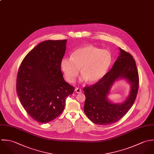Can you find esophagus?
I'll return each instance as SVG.
<instances>
[{
	"label": "esophagus",
	"mask_w": 154,
	"mask_h": 154,
	"mask_svg": "<svg viewBox=\"0 0 154 154\" xmlns=\"http://www.w3.org/2000/svg\"><path fill=\"white\" fill-rule=\"evenodd\" d=\"M75 92L77 93H80L82 92V90L79 89V88H75Z\"/></svg>",
	"instance_id": "1"
}]
</instances>
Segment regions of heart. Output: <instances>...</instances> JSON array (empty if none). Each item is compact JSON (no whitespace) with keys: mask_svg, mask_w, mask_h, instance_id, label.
Here are the masks:
<instances>
[{"mask_svg":"<svg viewBox=\"0 0 154 154\" xmlns=\"http://www.w3.org/2000/svg\"><path fill=\"white\" fill-rule=\"evenodd\" d=\"M112 60V55L108 51L88 45L76 49L72 57L62 58L61 68L69 83L75 81L81 68L83 75L81 80L94 83L105 75Z\"/></svg>","mask_w":154,"mask_h":154,"instance_id":"heart-1","label":"heart"}]
</instances>
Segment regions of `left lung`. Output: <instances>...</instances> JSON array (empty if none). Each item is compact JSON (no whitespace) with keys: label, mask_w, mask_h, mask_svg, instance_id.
I'll list each match as a JSON object with an SVG mask.
<instances>
[{"label":"left lung","mask_w":154,"mask_h":154,"mask_svg":"<svg viewBox=\"0 0 154 154\" xmlns=\"http://www.w3.org/2000/svg\"><path fill=\"white\" fill-rule=\"evenodd\" d=\"M120 55L111 70L98 82L83 89L86 100L84 111L93 123L109 125L123 117L130 110L136 98L139 75L133 57L119 48ZM125 79L131 86L129 96L121 103H114L108 98L114 83Z\"/></svg>","instance_id":"8db88e82"}]
</instances>
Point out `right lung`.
Returning <instances> with one entry per match:
<instances>
[{
  "label": "right lung",
  "mask_w": 154,
  "mask_h": 154,
  "mask_svg": "<svg viewBox=\"0 0 154 154\" xmlns=\"http://www.w3.org/2000/svg\"><path fill=\"white\" fill-rule=\"evenodd\" d=\"M67 40H48L34 48L22 62L17 75V92L31 118L50 122L63 111L65 99L74 88L66 82L61 61Z\"/></svg>",
  "instance_id": "1"
}]
</instances>
